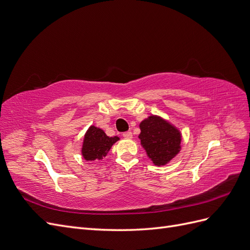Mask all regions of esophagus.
<instances>
[{"instance_id": "obj_1", "label": "esophagus", "mask_w": 250, "mask_h": 250, "mask_svg": "<svg viewBox=\"0 0 250 250\" xmlns=\"http://www.w3.org/2000/svg\"><path fill=\"white\" fill-rule=\"evenodd\" d=\"M133 137V134L131 131H127V132H124L123 133V138L126 139V140H131Z\"/></svg>"}]
</instances>
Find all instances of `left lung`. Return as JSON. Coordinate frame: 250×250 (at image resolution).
Returning a JSON list of instances; mask_svg holds the SVG:
<instances>
[{
	"label": "left lung",
	"mask_w": 250,
	"mask_h": 250,
	"mask_svg": "<svg viewBox=\"0 0 250 250\" xmlns=\"http://www.w3.org/2000/svg\"><path fill=\"white\" fill-rule=\"evenodd\" d=\"M139 139L155 166L167 165L181 149V133L175 126L158 116H150L140 124Z\"/></svg>",
	"instance_id": "obj_1"
}]
</instances>
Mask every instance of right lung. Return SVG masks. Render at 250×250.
<instances>
[{
  "mask_svg": "<svg viewBox=\"0 0 250 250\" xmlns=\"http://www.w3.org/2000/svg\"><path fill=\"white\" fill-rule=\"evenodd\" d=\"M119 140V137H108L100 128L94 125L90 126L83 140L82 156L85 161L103 160V157L107 155L111 146Z\"/></svg>",
  "mask_w": 250,
  "mask_h": 250,
  "instance_id": "1",
  "label": "right lung"
}]
</instances>
